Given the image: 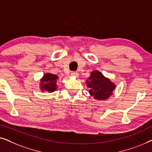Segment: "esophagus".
Listing matches in <instances>:
<instances>
[{
	"mask_svg": "<svg viewBox=\"0 0 152 152\" xmlns=\"http://www.w3.org/2000/svg\"><path fill=\"white\" fill-rule=\"evenodd\" d=\"M71 75H72V76L77 77V76H78V73H77V72L72 71V72H71Z\"/></svg>",
	"mask_w": 152,
	"mask_h": 152,
	"instance_id": "1",
	"label": "esophagus"
}]
</instances>
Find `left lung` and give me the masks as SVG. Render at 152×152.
<instances>
[{
    "label": "left lung",
    "instance_id": "8db88e82",
    "mask_svg": "<svg viewBox=\"0 0 152 152\" xmlns=\"http://www.w3.org/2000/svg\"><path fill=\"white\" fill-rule=\"evenodd\" d=\"M86 84L87 86L90 88L89 93L98 100L109 98L115 88V84L97 70L91 72L88 80H86Z\"/></svg>",
    "mask_w": 152,
    "mask_h": 152
}]
</instances>
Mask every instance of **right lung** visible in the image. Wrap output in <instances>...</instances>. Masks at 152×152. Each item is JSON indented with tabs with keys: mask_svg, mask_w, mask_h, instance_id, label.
<instances>
[{
	"mask_svg": "<svg viewBox=\"0 0 152 152\" xmlns=\"http://www.w3.org/2000/svg\"><path fill=\"white\" fill-rule=\"evenodd\" d=\"M58 77L56 75L46 73L41 80L40 88L42 91L54 92L57 89V80Z\"/></svg>",
	"mask_w": 152,
	"mask_h": 152,
	"instance_id": "right-lung-1",
	"label": "right lung"
}]
</instances>
